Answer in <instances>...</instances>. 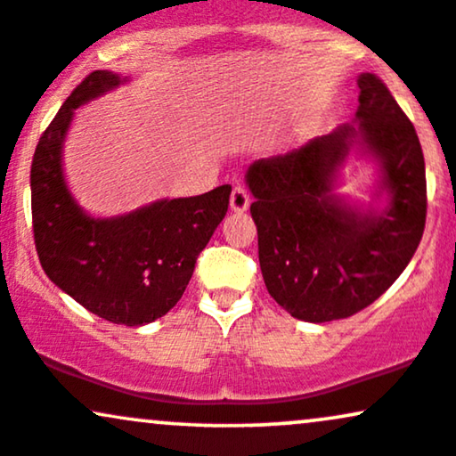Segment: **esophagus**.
<instances>
[{"label": "esophagus", "instance_id": "1", "mask_svg": "<svg viewBox=\"0 0 456 456\" xmlns=\"http://www.w3.org/2000/svg\"><path fill=\"white\" fill-rule=\"evenodd\" d=\"M249 205H251L249 191L245 190L243 185H234L232 194H230V208H232L234 213H243L248 211Z\"/></svg>", "mask_w": 456, "mask_h": 456}]
</instances>
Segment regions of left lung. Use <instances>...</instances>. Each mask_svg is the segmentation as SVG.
Instances as JSON below:
<instances>
[{"instance_id": "left-lung-1", "label": "left lung", "mask_w": 456, "mask_h": 456, "mask_svg": "<svg viewBox=\"0 0 456 456\" xmlns=\"http://www.w3.org/2000/svg\"><path fill=\"white\" fill-rule=\"evenodd\" d=\"M356 123L248 168L266 290L294 318H350L393 286L414 256L427 219L419 134L376 74L358 77ZM358 143L377 158L384 212H362L332 194L336 170Z\"/></svg>"}]
</instances>
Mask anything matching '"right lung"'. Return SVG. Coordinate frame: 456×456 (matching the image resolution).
Segmentation results:
<instances>
[{"mask_svg": "<svg viewBox=\"0 0 456 456\" xmlns=\"http://www.w3.org/2000/svg\"><path fill=\"white\" fill-rule=\"evenodd\" d=\"M121 83L109 69L91 72L40 136L31 162V219L48 280L112 324L142 326L183 297L198 254L226 216L232 187L158 200L119 217L87 216L63 179V138L80 104Z\"/></svg>", "mask_w": 456, "mask_h": 456, "instance_id": "obj_1", "label": "right lung"}]
</instances>
